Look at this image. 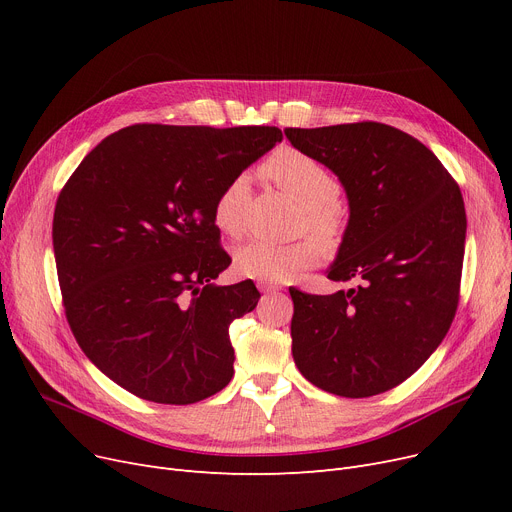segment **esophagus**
<instances>
[{"instance_id":"esophagus-1","label":"esophagus","mask_w":512,"mask_h":512,"mask_svg":"<svg viewBox=\"0 0 512 512\" xmlns=\"http://www.w3.org/2000/svg\"><path fill=\"white\" fill-rule=\"evenodd\" d=\"M257 288H259L261 292H278V290H282V286H278V284H274V282H265V280L257 282Z\"/></svg>"}]
</instances>
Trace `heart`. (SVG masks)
Masks as SVG:
<instances>
[{"instance_id": "heart-1", "label": "heart", "mask_w": 512, "mask_h": 512, "mask_svg": "<svg viewBox=\"0 0 512 512\" xmlns=\"http://www.w3.org/2000/svg\"><path fill=\"white\" fill-rule=\"evenodd\" d=\"M263 174L282 191L303 205V228L313 232L326 245H336L344 222L336 207L340 184L336 176L311 155L284 147L263 164ZM251 195L247 174L232 176L213 201V222L226 234H238L245 222V205ZM321 257L315 240L303 238L290 245L253 238L234 251V267L240 276L284 282L313 267Z\"/></svg>"}]
</instances>
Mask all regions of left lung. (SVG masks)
Returning <instances> with one entry per match:
<instances>
[{
	"instance_id": "8db88e82",
	"label": "left lung",
	"mask_w": 512,
	"mask_h": 512,
	"mask_svg": "<svg viewBox=\"0 0 512 512\" xmlns=\"http://www.w3.org/2000/svg\"><path fill=\"white\" fill-rule=\"evenodd\" d=\"M284 134L344 186L351 215L326 274L355 282L334 294L290 288L294 363L330 394H382L411 378L454 319L467 234L461 188L423 143L388 124Z\"/></svg>"
}]
</instances>
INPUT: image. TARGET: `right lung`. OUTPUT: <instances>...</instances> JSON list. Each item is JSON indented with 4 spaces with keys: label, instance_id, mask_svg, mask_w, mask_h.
Returning a JSON list of instances; mask_svg holds the SVG:
<instances>
[{
    "label": "right lung",
    "instance_id": "obj_1",
    "mask_svg": "<svg viewBox=\"0 0 512 512\" xmlns=\"http://www.w3.org/2000/svg\"><path fill=\"white\" fill-rule=\"evenodd\" d=\"M282 141L276 126L134 124L74 170L53 213L70 330L91 363L134 396L193 405L228 386V328L253 311L213 222L222 186Z\"/></svg>",
    "mask_w": 512,
    "mask_h": 512
}]
</instances>
